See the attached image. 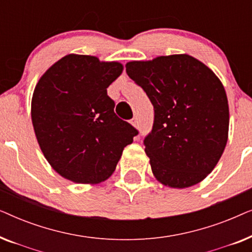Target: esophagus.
<instances>
[{"label": "esophagus", "instance_id": "34e87169", "mask_svg": "<svg viewBox=\"0 0 252 252\" xmlns=\"http://www.w3.org/2000/svg\"><path fill=\"white\" fill-rule=\"evenodd\" d=\"M130 123H132V125L134 126V127H137L139 126V122H137V118L135 117V118H133L132 120H130Z\"/></svg>", "mask_w": 252, "mask_h": 252}]
</instances>
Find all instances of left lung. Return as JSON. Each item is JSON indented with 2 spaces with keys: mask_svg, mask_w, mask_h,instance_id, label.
<instances>
[{
  "mask_svg": "<svg viewBox=\"0 0 252 252\" xmlns=\"http://www.w3.org/2000/svg\"><path fill=\"white\" fill-rule=\"evenodd\" d=\"M126 72L154 105L143 143L155 178L172 188L204 180L228 139V101L219 78L186 54L128 62Z\"/></svg>",
  "mask_w": 252,
  "mask_h": 252,
  "instance_id": "left-lung-1",
  "label": "left lung"
}]
</instances>
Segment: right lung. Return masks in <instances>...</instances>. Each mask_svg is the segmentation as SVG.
I'll list each match as a JSON object with an SVG mask.
<instances>
[{
    "label": "right lung",
    "instance_id": "obj_1",
    "mask_svg": "<svg viewBox=\"0 0 252 252\" xmlns=\"http://www.w3.org/2000/svg\"><path fill=\"white\" fill-rule=\"evenodd\" d=\"M122 72L118 62L70 54L36 84L31 116L37 143L51 167L67 180L105 181L139 133L117 117L106 92Z\"/></svg>",
    "mask_w": 252,
    "mask_h": 252
}]
</instances>
